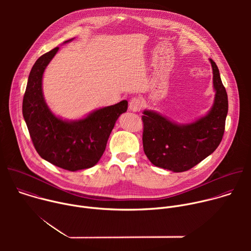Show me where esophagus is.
<instances>
[{"instance_id": "34e87169", "label": "esophagus", "mask_w": 251, "mask_h": 251, "mask_svg": "<svg viewBox=\"0 0 251 251\" xmlns=\"http://www.w3.org/2000/svg\"><path fill=\"white\" fill-rule=\"evenodd\" d=\"M143 107V101L139 97H134L129 103V109L133 112H139Z\"/></svg>"}]
</instances>
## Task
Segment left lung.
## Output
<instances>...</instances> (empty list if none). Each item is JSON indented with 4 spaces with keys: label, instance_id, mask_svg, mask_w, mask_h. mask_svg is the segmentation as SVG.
<instances>
[{
    "label": "left lung",
    "instance_id": "left-lung-1",
    "mask_svg": "<svg viewBox=\"0 0 251 251\" xmlns=\"http://www.w3.org/2000/svg\"><path fill=\"white\" fill-rule=\"evenodd\" d=\"M209 61L216 95L206 115L192 123L176 124L155 111L143 112V148L156 167L176 173L188 171L213 153L222 142L228 100L220 70L216 62Z\"/></svg>",
    "mask_w": 251,
    "mask_h": 251
}]
</instances>
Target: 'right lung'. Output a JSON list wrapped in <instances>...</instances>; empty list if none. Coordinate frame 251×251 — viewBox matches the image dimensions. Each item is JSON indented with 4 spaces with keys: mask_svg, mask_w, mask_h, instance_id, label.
<instances>
[{
    "mask_svg": "<svg viewBox=\"0 0 251 251\" xmlns=\"http://www.w3.org/2000/svg\"><path fill=\"white\" fill-rule=\"evenodd\" d=\"M58 49L43 54L33 64L23 99V115L39 155L56 167L75 172L98 163L115 122L127 111L128 102L103 107L75 121L56 117L44 98L43 75Z\"/></svg>",
    "mask_w": 251,
    "mask_h": 251,
    "instance_id": "obj_1",
    "label": "right lung"
}]
</instances>
